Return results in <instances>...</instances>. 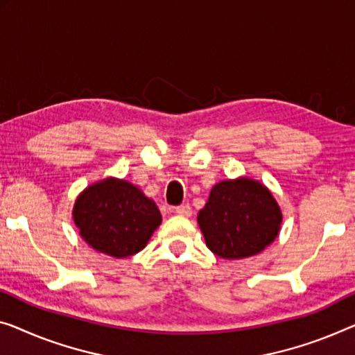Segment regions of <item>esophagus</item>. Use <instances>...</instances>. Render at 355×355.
Listing matches in <instances>:
<instances>
[{"mask_svg":"<svg viewBox=\"0 0 355 355\" xmlns=\"http://www.w3.org/2000/svg\"><path fill=\"white\" fill-rule=\"evenodd\" d=\"M191 205L189 204H182L175 207V214L180 216H191Z\"/></svg>","mask_w":355,"mask_h":355,"instance_id":"34e87169","label":"esophagus"}]
</instances>
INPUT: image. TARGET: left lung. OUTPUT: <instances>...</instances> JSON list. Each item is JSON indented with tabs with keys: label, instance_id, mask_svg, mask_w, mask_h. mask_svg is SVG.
<instances>
[{
	"label": "left lung",
	"instance_id": "1",
	"mask_svg": "<svg viewBox=\"0 0 355 355\" xmlns=\"http://www.w3.org/2000/svg\"><path fill=\"white\" fill-rule=\"evenodd\" d=\"M198 225L210 252L225 260H242L276 241L282 211L263 183L239 177L214 184Z\"/></svg>",
	"mask_w": 355,
	"mask_h": 355
}]
</instances>
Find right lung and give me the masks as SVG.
I'll use <instances>...</instances> for the list:
<instances>
[{
  "mask_svg": "<svg viewBox=\"0 0 355 355\" xmlns=\"http://www.w3.org/2000/svg\"><path fill=\"white\" fill-rule=\"evenodd\" d=\"M73 220L94 250L127 258L144 250L162 216L155 200L139 187L123 178L107 177L79 193Z\"/></svg>",
  "mask_w": 355,
  "mask_h": 355,
  "instance_id": "add662e5",
  "label": "right lung"
}]
</instances>
